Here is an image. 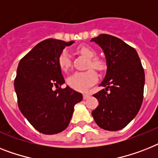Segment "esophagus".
Returning <instances> with one entry per match:
<instances>
[{
  "mask_svg": "<svg viewBox=\"0 0 158 158\" xmlns=\"http://www.w3.org/2000/svg\"><path fill=\"white\" fill-rule=\"evenodd\" d=\"M89 97H90V95L88 94V93H83V99L84 100L88 99Z\"/></svg>",
  "mask_w": 158,
  "mask_h": 158,
  "instance_id": "34e87169",
  "label": "esophagus"
}]
</instances>
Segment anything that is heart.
Instances as JSON below:
<instances>
[{
    "instance_id": "heart-1",
    "label": "heart",
    "mask_w": 158,
    "mask_h": 158,
    "mask_svg": "<svg viewBox=\"0 0 158 158\" xmlns=\"http://www.w3.org/2000/svg\"><path fill=\"white\" fill-rule=\"evenodd\" d=\"M77 51L80 54L89 58L88 68H93L95 70H101L104 68L103 62L97 58H94L97 52L92 48L88 45H80L77 48ZM58 65L62 71H68L71 66V60L69 52L63 50L58 57ZM97 75L93 70H88L85 72H76L70 75L67 79L70 87L77 91H85L90 86L97 81Z\"/></svg>"
}]
</instances>
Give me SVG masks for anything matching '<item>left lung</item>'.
I'll list each match as a JSON object with an SVG mask.
<instances>
[{"label": "left lung", "mask_w": 158, "mask_h": 158, "mask_svg": "<svg viewBox=\"0 0 158 158\" xmlns=\"http://www.w3.org/2000/svg\"><path fill=\"white\" fill-rule=\"evenodd\" d=\"M91 41L99 44L106 55L107 70L93 97L99 106L92 112L95 122L107 131L125 127L139 112L143 98L144 71L134 48L119 38L101 34Z\"/></svg>", "instance_id": "1"}]
</instances>
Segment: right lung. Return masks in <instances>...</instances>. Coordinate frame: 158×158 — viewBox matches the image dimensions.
<instances>
[{
  "label": "right lung",
  "mask_w": 158,
  "mask_h": 158,
  "mask_svg": "<svg viewBox=\"0 0 158 158\" xmlns=\"http://www.w3.org/2000/svg\"><path fill=\"white\" fill-rule=\"evenodd\" d=\"M73 43L43 40L21 59L17 69L15 89L19 110L33 127L43 134L65 130L72 118L74 106L83 100L81 93L70 87L59 88L65 79L58 57L66 46Z\"/></svg>",
  "instance_id": "obj_1"
}]
</instances>
